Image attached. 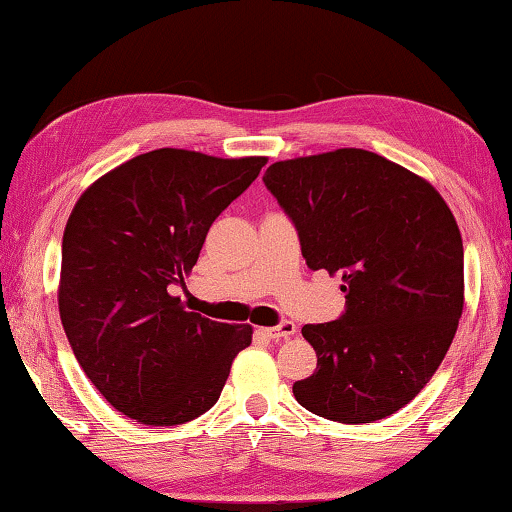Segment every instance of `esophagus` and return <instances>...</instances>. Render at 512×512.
<instances>
[{
    "mask_svg": "<svg viewBox=\"0 0 512 512\" xmlns=\"http://www.w3.org/2000/svg\"><path fill=\"white\" fill-rule=\"evenodd\" d=\"M298 329H296V325L291 323V320H282L280 325H275V327H268V329H264V334H268L271 336L273 341H282V339H291L293 334H296Z\"/></svg>",
    "mask_w": 512,
    "mask_h": 512,
    "instance_id": "34e87169",
    "label": "esophagus"
}]
</instances>
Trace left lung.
<instances>
[{
	"label": "left lung",
	"mask_w": 512,
	"mask_h": 512,
	"mask_svg": "<svg viewBox=\"0 0 512 512\" xmlns=\"http://www.w3.org/2000/svg\"><path fill=\"white\" fill-rule=\"evenodd\" d=\"M264 185L311 271L343 277V314L302 327L318 363L293 384L296 400L343 424L400 411L443 363L463 314L452 210L427 180L363 149L275 162Z\"/></svg>",
	"instance_id": "8db88e82"
}]
</instances>
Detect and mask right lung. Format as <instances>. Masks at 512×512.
<instances>
[{
	"label": "right lung",
	"instance_id": "add662e5",
	"mask_svg": "<svg viewBox=\"0 0 512 512\" xmlns=\"http://www.w3.org/2000/svg\"><path fill=\"white\" fill-rule=\"evenodd\" d=\"M266 158L185 149L142 153L101 176L63 235L58 309L76 361L126 418L173 427L210 411L250 325L185 311V282L207 230Z\"/></svg>",
	"mask_w": 512,
	"mask_h": 512
}]
</instances>
